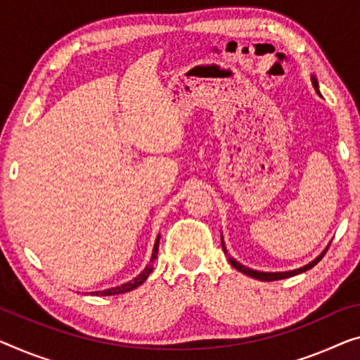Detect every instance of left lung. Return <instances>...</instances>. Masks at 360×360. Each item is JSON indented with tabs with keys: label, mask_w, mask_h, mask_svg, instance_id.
Wrapping results in <instances>:
<instances>
[{
	"label": "left lung",
	"mask_w": 360,
	"mask_h": 360,
	"mask_svg": "<svg viewBox=\"0 0 360 360\" xmlns=\"http://www.w3.org/2000/svg\"><path fill=\"white\" fill-rule=\"evenodd\" d=\"M310 79H312V85H314V89L317 90V94L320 95L317 79H315V76H310ZM221 245H223L224 254L228 255L229 264H231V265L236 268V270L240 271V273H244V275H248V276H250V278H255V280H260V281H278V280H284V278H291V276L300 275V273L307 271V270H310V268H314L315 265H317L319 262H320L321 259H323V255L326 254V250H328V248H330V245H326V249H325L323 252H321L320 255L315 257V259H314L312 262H309V264H307V265H304V266H299V268H296V270H288V271H259V270H252V268H249V266H244L243 264H239L238 260L233 259V257L228 254L226 245H224V240H223V234H221Z\"/></svg>",
	"instance_id": "8db88e82"
}]
</instances>
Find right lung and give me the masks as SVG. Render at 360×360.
<instances>
[{"label":"right lung","mask_w":360,"mask_h":360,"mask_svg":"<svg viewBox=\"0 0 360 360\" xmlns=\"http://www.w3.org/2000/svg\"><path fill=\"white\" fill-rule=\"evenodd\" d=\"M158 245H160V234L157 236V239H155V244H153V252H152V257H150V264L143 268V270L139 273L136 278H132L131 281L127 283H122L121 286H116V288H110V289H103V291H95V292H90L94 296H115V294H124L132 291V289H136L141 286V284L147 280L150 276V273L153 270V262L157 260V254H158Z\"/></svg>","instance_id":"add662e5"}]
</instances>
